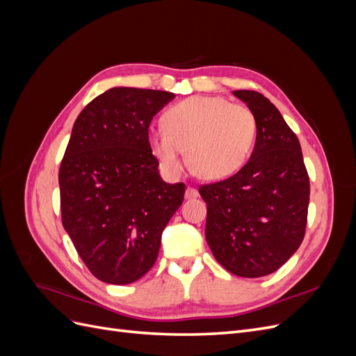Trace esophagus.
<instances>
[{
	"mask_svg": "<svg viewBox=\"0 0 356 356\" xmlns=\"http://www.w3.org/2000/svg\"><path fill=\"white\" fill-rule=\"evenodd\" d=\"M199 196V191L195 187H188L186 190V199H196Z\"/></svg>",
	"mask_w": 356,
	"mask_h": 356,
	"instance_id": "34e87169",
	"label": "esophagus"
}]
</instances>
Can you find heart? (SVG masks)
<instances>
[{"mask_svg": "<svg viewBox=\"0 0 356 356\" xmlns=\"http://www.w3.org/2000/svg\"><path fill=\"white\" fill-rule=\"evenodd\" d=\"M161 131L149 134V147L169 174L182 168L187 148L190 168L204 179H222L250 157L257 135L254 113L221 96H191L165 111Z\"/></svg>", "mask_w": 356, "mask_h": 356, "instance_id": "obj_1", "label": "heart"}]
</instances>
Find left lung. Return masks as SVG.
<instances>
[{"mask_svg": "<svg viewBox=\"0 0 356 356\" xmlns=\"http://www.w3.org/2000/svg\"><path fill=\"white\" fill-rule=\"evenodd\" d=\"M257 122L255 147L233 177L202 186L207 242L236 276L261 277L285 264L305 239L310 184L298 138L266 96L234 90Z\"/></svg>", "mask_w": 356, "mask_h": 356, "instance_id": "obj_1", "label": "left lung"}]
</instances>
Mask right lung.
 I'll list each match as a JSON object with an SVG mask.
<instances>
[{
	"label": "right lung",
	"instance_id": "right-lung-1",
	"mask_svg": "<svg viewBox=\"0 0 356 356\" xmlns=\"http://www.w3.org/2000/svg\"><path fill=\"white\" fill-rule=\"evenodd\" d=\"M175 98L113 88L84 106L59 169L62 224L99 281L126 285L156 263L161 233L186 184L160 178L148 141L153 117Z\"/></svg>",
	"mask_w": 356,
	"mask_h": 356
}]
</instances>
